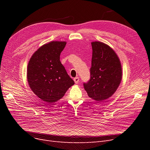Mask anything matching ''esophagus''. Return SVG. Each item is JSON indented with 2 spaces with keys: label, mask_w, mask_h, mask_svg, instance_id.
Returning <instances> with one entry per match:
<instances>
[{
  "label": "esophagus",
  "mask_w": 150,
  "mask_h": 150,
  "mask_svg": "<svg viewBox=\"0 0 150 150\" xmlns=\"http://www.w3.org/2000/svg\"><path fill=\"white\" fill-rule=\"evenodd\" d=\"M74 81L76 84H78L79 83V78H78V77H76L75 78H74Z\"/></svg>",
  "instance_id": "34e87169"
}]
</instances>
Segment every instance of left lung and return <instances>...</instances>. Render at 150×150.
I'll return each mask as SVG.
<instances>
[{
  "label": "left lung",
  "mask_w": 150,
  "mask_h": 150,
  "mask_svg": "<svg viewBox=\"0 0 150 150\" xmlns=\"http://www.w3.org/2000/svg\"><path fill=\"white\" fill-rule=\"evenodd\" d=\"M93 54L90 79L83 83L88 96L103 101L115 93L121 83V65L115 52L101 42H91Z\"/></svg>",
  "instance_id": "8db88e82"
}]
</instances>
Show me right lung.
I'll return each instance as SVG.
<instances>
[{"instance_id": "1", "label": "right lung", "mask_w": 150, "mask_h": 150, "mask_svg": "<svg viewBox=\"0 0 150 150\" xmlns=\"http://www.w3.org/2000/svg\"><path fill=\"white\" fill-rule=\"evenodd\" d=\"M66 44V42L58 41L44 44L29 62L27 77L30 88L46 103L59 100L74 84L60 61V54Z\"/></svg>"}]
</instances>
